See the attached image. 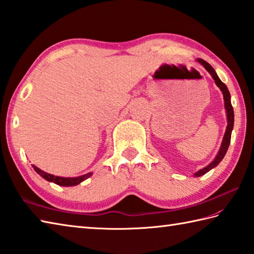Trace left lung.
I'll use <instances>...</instances> for the list:
<instances>
[{
	"instance_id": "obj_1",
	"label": "left lung",
	"mask_w": 254,
	"mask_h": 254,
	"mask_svg": "<svg viewBox=\"0 0 254 254\" xmlns=\"http://www.w3.org/2000/svg\"><path fill=\"white\" fill-rule=\"evenodd\" d=\"M196 62L201 64V65L206 69V71L210 74V76L213 77V79L215 80V84L217 85V87L222 90L223 96H224V102H225V110H226V117H227V127H226V131L224 134V137H223V142L222 145H220V148L218 150L217 155L215 156V158L210 161V163L206 166L204 167V168L197 170L195 174H193L194 177H201L203 175L206 174L209 170H212L213 168H215L220 161L223 160V158L225 157L226 153H227L228 147H229V144H230V138H231V132H233V128H234V108L231 106V101H230V93L227 88V86H226L222 80L219 79L217 73L215 72V69L212 67L210 64H208L206 61L202 60V59H196Z\"/></svg>"
}]
</instances>
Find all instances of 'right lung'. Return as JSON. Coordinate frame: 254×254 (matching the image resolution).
<instances>
[{"instance_id": "right-lung-1", "label": "right lung", "mask_w": 254, "mask_h": 254, "mask_svg": "<svg viewBox=\"0 0 254 254\" xmlns=\"http://www.w3.org/2000/svg\"><path fill=\"white\" fill-rule=\"evenodd\" d=\"M32 168L35 169V171L37 172L38 175H40L47 181L56 183V185L60 186V187H74V186H77V185H79L80 182H83L84 180L88 179V178L91 175H93V172H88V174L83 175V176H79V177H68V178H66V177H59V176L48 174V172L39 169L35 165H32Z\"/></svg>"}]
</instances>
